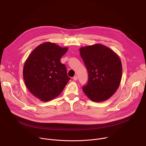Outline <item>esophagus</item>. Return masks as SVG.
I'll list each match as a JSON object with an SVG mask.
<instances>
[{
	"label": "esophagus",
	"instance_id": "esophagus-1",
	"mask_svg": "<svg viewBox=\"0 0 146 146\" xmlns=\"http://www.w3.org/2000/svg\"><path fill=\"white\" fill-rule=\"evenodd\" d=\"M77 79H78V77H77V76H74V77H73V80H74V81H76V80H77Z\"/></svg>",
	"mask_w": 146,
	"mask_h": 146
}]
</instances>
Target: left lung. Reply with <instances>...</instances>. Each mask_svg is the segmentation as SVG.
Wrapping results in <instances>:
<instances>
[{"label": "left lung", "mask_w": 146, "mask_h": 146, "mask_svg": "<svg viewBox=\"0 0 146 146\" xmlns=\"http://www.w3.org/2000/svg\"><path fill=\"white\" fill-rule=\"evenodd\" d=\"M80 53L88 73L83 92L94 102L109 99L120 84L122 68L119 57L101 44L81 47Z\"/></svg>", "instance_id": "obj_1"}]
</instances>
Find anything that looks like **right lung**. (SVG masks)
Returning <instances> with one entry per match:
<instances>
[{"instance_id":"obj_1","label":"right lung","mask_w":146,"mask_h":146,"mask_svg":"<svg viewBox=\"0 0 146 146\" xmlns=\"http://www.w3.org/2000/svg\"><path fill=\"white\" fill-rule=\"evenodd\" d=\"M46 42L36 47L25 62L23 76L29 91L43 102L51 100L64 90L70 78L60 59L68 51Z\"/></svg>"}]
</instances>
